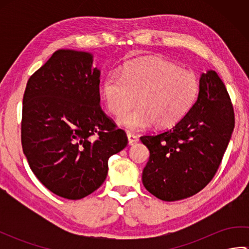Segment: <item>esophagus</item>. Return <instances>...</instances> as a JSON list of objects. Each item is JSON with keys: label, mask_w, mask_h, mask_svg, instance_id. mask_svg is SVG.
<instances>
[{"label": "esophagus", "mask_w": 249, "mask_h": 249, "mask_svg": "<svg viewBox=\"0 0 249 249\" xmlns=\"http://www.w3.org/2000/svg\"><path fill=\"white\" fill-rule=\"evenodd\" d=\"M127 138H128V144L129 145H134L137 141H138V137L135 136L134 134H131L130 131H127Z\"/></svg>", "instance_id": "1"}]
</instances>
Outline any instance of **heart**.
Wrapping results in <instances>:
<instances>
[{
    "mask_svg": "<svg viewBox=\"0 0 249 249\" xmlns=\"http://www.w3.org/2000/svg\"><path fill=\"white\" fill-rule=\"evenodd\" d=\"M108 111L123 115L119 123L128 129L171 127L186 115L198 97L199 80L195 72L168 61L149 59L128 63L122 76L109 75L102 86Z\"/></svg>",
    "mask_w": 249,
    "mask_h": 249,
    "instance_id": "b5f03b06",
    "label": "heart"
}]
</instances>
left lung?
Returning <instances> with one entry per match:
<instances>
[{
  "label": "left lung",
  "mask_w": 249,
  "mask_h": 249,
  "mask_svg": "<svg viewBox=\"0 0 249 249\" xmlns=\"http://www.w3.org/2000/svg\"><path fill=\"white\" fill-rule=\"evenodd\" d=\"M233 128V106L224 82L214 71L203 72L189 112L171 128L140 137L150 151L142 173L147 192L162 201L199 193L217 172Z\"/></svg>",
  "instance_id": "8db88e82"
}]
</instances>
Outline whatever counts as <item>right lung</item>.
Listing matches in <instances>:
<instances>
[{
	"label": "right lung",
	"instance_id": "obj_1",
	"mask_svg": "<svg viewBox=\"0 0 249 249\" xmlns=\"http://www.w3.org/2000/svg\"><path fill=\"white\" fill-rule=\"evenodd\" d=\"M87 52L57 50L29 79L23 95L21 143L39 182L78 200L102 186L109 158L127 145L99 106L100 71Z\"/></svg>",
	"mask_w": 249,
	"mask_h": 249
}]
</instances>
